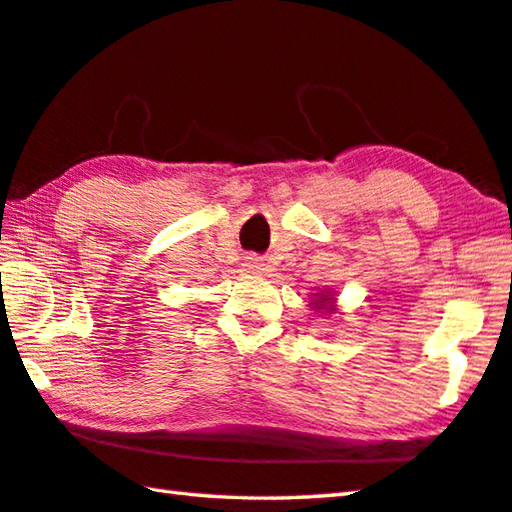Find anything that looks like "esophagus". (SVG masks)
Listing matches in <instances>:
<instances>
[{
    "label": "esophagus",
    "mask_w": 512,
    "mask_h": 512,
    "mask_svg": "<svg viewBox=\"0 0 512 512\" xmlns=\"http://www.w3.org/2000/svg\"><path fill=\"white\" fill-rule=\"evenodd\" d=\"M246 266L250 268V270H262V257H257V255H250V257H246Z\"/></svg>",
    "instance_id": "obj_1"
}]
</instances>
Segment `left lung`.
<instances>
[{"instance_id":"1","label":"left lung","mask_w":512,"mask_h":512,"mask_svg":"<svg viewBox=\"0 0 512 512\" xmlns=\"http://www.w3.org/2000/svg\"><path fill=\"white\" fill-rule=\"evenodd\" d=\"M312 308L321 314H332L334 312V297L330 295V292H321V295H317V299L312 301Z\"/></svg>"}]
</instances>
